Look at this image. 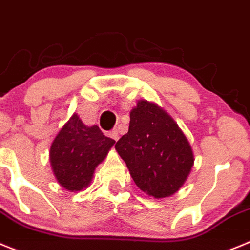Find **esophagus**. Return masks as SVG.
Returning <instances> with one entry per match:
<instances>
[{
	"label": "esophagus",
	"mask_w": 250,
	"mask_h": 250,
	"mask_svg": "<svg viewBox=\"0 0 250 250\" xmlns=\"http://www.w3.org/2000/svg\"><path fill=\"white\" fill-rule=\"evenodd\" d=\"M111 137L114 139V141H118V139H120V132H118L117 129H113L111 132Z\"/></svg>",
	"instance_id": "esophagus-1"
}]
</instances>
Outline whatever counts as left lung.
<instances>
[{
	"label": "left lung",
	"instance_id": "obj_1",
	"mask_svg": "<svg viewBox=\"0 0 250 250\" xmlns=\"http://www.w3.org/2000/svg\"><path fill=\"white\" fill-rule=\"evenodd\" d=\"M128 133L116 143L139 189L153 198L170 197L186 183L194 164L189 142L172 117L141 100L129 113Z\"/></svg>",
	"mask_w": 250,
	"mask_h": 250
}]
</instances>
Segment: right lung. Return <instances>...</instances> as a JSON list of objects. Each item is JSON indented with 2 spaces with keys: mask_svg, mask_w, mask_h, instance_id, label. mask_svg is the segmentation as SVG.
<instances>
[{
  "mask_svg": "<svg viewBox=\"0 0 250 250\" xmlns=\"http://www.w3.org/2000/svg\"><path fill=\"white\" fill-rule=\"evenodd\" d=\"M114 143L98 125H86L78 114H72L49 148V163L60 186L69 192L87 188Z\"/></svg>",
  "mask_w": 250,
  "mask_h": 250,
  "instance_id": "1",
  "label": "right lung"
}]
</instances>
